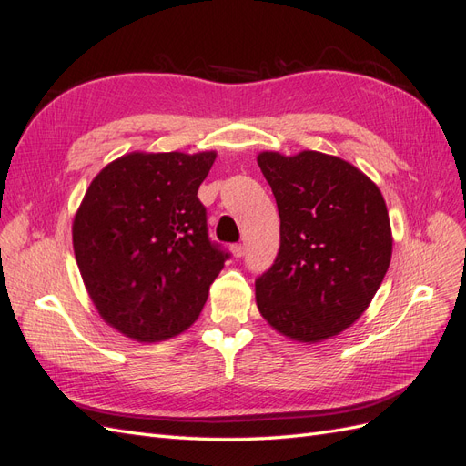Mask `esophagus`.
Instances as JSON below:
<instances>
[{"label": "esophagus", "instance_id": "obj_1", "mask_svg": "<svg viewBox=\"0 0 466 466\" xmlns=\"http://www.w3.org/2000/svg\"><path fill=\"white\" fill-rule=\"evenodd\" d=\"M231 252H233V257L235 258H241L243 255H245V247L243 245H231Z\"/></svg>", "mask_w": 466, "mask_h": 466}]
</instances>
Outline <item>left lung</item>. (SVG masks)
<instances>
[{"mask_svg":"<svg viewBox=\"0 0 466 466\" xmlns=\"http://www.w3.org/2000/svg\"><path fill=\"white\" fill-rule=\"evenodd\" d=\"M258 167L279 214L278 257L255 281L258 311L293 340H327L363 315L389 270L385 200L334 155L262 151Z\"/></svg>","mask_w":466,"mask_h":466,"instance_id":"obj_1","label":"left lung"}]
</instances>
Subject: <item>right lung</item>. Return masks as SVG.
<instances>
[{"instance_id":"add662e5","label":"right lung","mask_w":466,"mask_h":466,"mask_svg":"<svg viewBox=\"0 0 466 466\" xmlns=\"http://www.w3.org/2000/svg\"><path fill=\"white\" fill-rule=\"evenodd\" d=\"M216 151L130 153L89 185L74 219V252L110 327L167 340L198 319L229 252L209 241L198 188Z\"/></svg>"}]
</instances>
